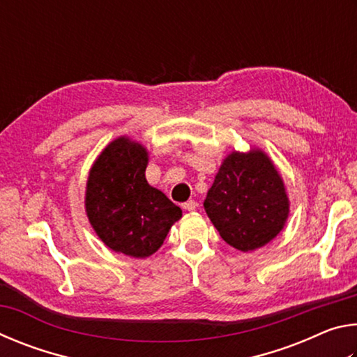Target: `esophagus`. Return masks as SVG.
Segmentation results:
<instances>
[{
  "instance_id": "34e87169",
  "label": "esophagus",
  "mask_w": 357,
  "mask_h": 357,
  "mask_svg": "<svg viewBox=\"0 0 357 357\" xmlns=\"http://www.w3.org/2000/svg\"><path fill=\"white\" fill-rule=\"evenodd\" d=\"M183 208H184L185 211H195V209H197V202H195V200L185 202V203L183 204Z\"/></svg>"
}]
</instances>
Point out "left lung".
<instances>
[{
  "label": "left lung",
  "instance_id": "left-lung-1",
  "mask_svg": "<svg viewBox=\"0 0 357 357\" xmlns=\"http://www.w3.org/2000/svg\"><path fill=\"white\" fill-rule=\"evenodd\" d=\"M204 211L228 245L252 252L279 234L289 213L285 184L261 149L233 151L222 162Z\"/></svg>",
  "mask_w": 357,
  "mask_h": 357
}]
</instances>
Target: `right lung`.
I'll list each match as a JSON object with an SVG mask.
<instances>
[{
	"label": "right lung",
	"mask_w": 357,
	"mask_h": 357,
	"mask_svg": "<svg viewBox=\"0 0 357 357\" xmlns=\"http://www.w3.org/2000/svg\"><path fill=\"white\" fill-rule=\"evenodd\" d=\"M148 151L119 137L107 144L89 170L84 208L94 231L112 250L146 258L160 249L183 211L149 185Z\"/></svg>",
	"instance_id": "add662e5"
}]
</instances>
